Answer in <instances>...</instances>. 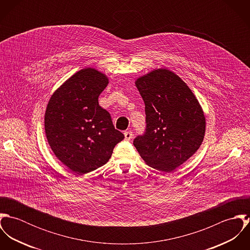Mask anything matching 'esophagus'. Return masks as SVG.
Returning <instances> with one entry per match:
<instances>
[{
	"mask_svg": "<svg viewBox=\"0 0 250 250\" xmlns=\"http://www.w3.org/2000/svg\"><path fill=\"white\" fill-rule=\"evenodd\" d=\"M124 136H125V140L126 141H130L132 138H133V133L128 131V132H125L124 133Z\"/></svg>",
	"mask_w": 250,
	"mask_h": 250,
	"instance_id": "obj_1",
	"label": "esophagus"
}]
</instances>
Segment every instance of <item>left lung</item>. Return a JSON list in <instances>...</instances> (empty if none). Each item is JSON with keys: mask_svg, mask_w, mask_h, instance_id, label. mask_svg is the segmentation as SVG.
I'll use <instances>...</instances> for the list:
<instances>
[{"mask_svg": "<svg viewBox=\"0 0 250 250\" xmlns=\"http://www.w3.org/2000/svg\"><path fill=\"white\" fill-rule=\"evenodd\" d=\"M144 104L146 132L134 145L149 167L171 172L200 147L206 118L195 95L174 72L155 69L136 81Z\"/></svg>", "mask_w": 250, "mask_h": 250, "instance_id": "1", "label": "left lung"}]
</instances>
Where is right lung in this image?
<instances>
[{
  "instance_id": "add662e5",
  "label": "right lung",
  "mask_w": 250,
  "mask_h": 250,
  "mask_svg": "<svg viewBox=\"0 0 250 250\" xmlns=\"http://www.w3.org/2000/svg\"><path fill=\"white\" fill-rule=\"evenodd\" d=\"M108 83L95 68H83L51 96L44 116L45 134L56 157L83 175L107 164L114 146L124 139L98 97Z\"/></svg>"
}]
</instances>
